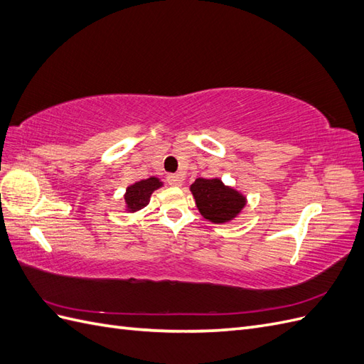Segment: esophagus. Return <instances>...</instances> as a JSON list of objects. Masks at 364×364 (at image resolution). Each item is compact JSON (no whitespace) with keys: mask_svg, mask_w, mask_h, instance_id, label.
I'll return each mask as SVG.
<instances>
[{"mask_svg":"<svg viewBox=\"0 0 364 364\" xmlns=\"http://www.w3.org/2000/svg\"><path fill=\"white\" fill-rule=\"evenodd\" d=\"M168 182H170V185H173V186H182L183 178H182L181 174H170V176H168Z\"/></svg>","mask_w":364,"mask_h":364,"instance_id":"obj_1","label":"esophagus"}]
</instances>
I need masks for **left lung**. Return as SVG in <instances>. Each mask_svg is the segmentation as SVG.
Returning a JSON list of instances; mask_svg holds the SVG:
<instances>
[{
	"instance_id": "obj_1",
	"label": "left lung",
	"mask_w": 364,
	"mask_h": 364,
	"mask_svg": "<svg viewBox=\"0 0 364 364\" xmlns=\"http://www.w3.org/2000/svg\"><path fill=\"white\" fill-rule=\"evenodd\" d=\"M190 191L202 217L214 225L234 222L247 203L243 193L225 185L220 178L196 179Z\"/></svg>"
}]
</instances>
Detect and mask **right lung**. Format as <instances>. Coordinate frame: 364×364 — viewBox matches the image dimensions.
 <instances>
[{
  "label": "right lung",
  "instance_id": "obj_1",
  "mask_svg": "<svg viewBox=\"0 0 364 364\" xmlns=\"http://www.w3.org/2000/svg\"><path fill=\"white\" fill-rule=\"evenodd\" d=\"M164 186V182L156 178V176H150L149 179H142L129 185L124 193V211L127 213H136L146 208L150 202L151 194Z\"/></svg>",
  "mask_w": 364,
  "mask_h": 364
}]
</instances>
